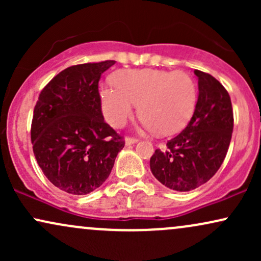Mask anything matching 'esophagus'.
I'll list each match as a JSON object with an SVG mask.
<instances>
[{
	"mask_svg": "<svg viewBox=\"0 0 261 261\" xmlns=\"http://www.w3.org/2000/svg\"><path fill=\"white\" fill-rule=\"evenodd\" d=\"M137 139H135V137H126V140H125V143H126V146H130V145H134V143L137 142Z\"/></svg>",
	"mask_w": 261,
	"mask_h": 261,
	"instance_id": "1",
	"label": "esophagus"
}]
</instances>
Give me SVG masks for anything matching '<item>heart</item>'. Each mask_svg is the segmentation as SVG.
Returning <instances> with one entry per match:
<instances>
[{
    "instance_id": "b5f03b06",
    "label": "heart",
    "mask_w": 261,
    "mask_h": 261,
    "mask_svg": "<svg viewBox=\"0 0 261 261\" xmlns=\"http://www.w3.org/2000/svg\"><path fill=\"white\" fill-rule=\"evenodd\" d=\"M113 82L101 86L100 100L104 118L114 127L124 126L140 103L145 126L170 135L185 126L195 109L196 83L181 71L120 70Z\"/></svg>"
}]
</instances>
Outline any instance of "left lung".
Here are the masks:
<instances>
[{
    "mask_svg": "<svg viewBox=\"0 0 261 261\" xmlns=\"http://www.w3.org/2000/svg\"><path fill=\"white\" fill-rule=\"evenodd\" d=\"M199 97L184 130L155 149L149 160L152 174L167 188L190 191L212 178L222 166L233 133L228 92L211 74L195 70Z\"/></svg>",
    "mask_w": 261,
    "mask_h": 261,
    "instance_id": "1",
    "label": "left lung"
}]
</instances>
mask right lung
Masks as SVG:
<instances>
[{
	"mask_svg": "<svg viewBox=\"0 0 261 261\" xmlns=\"http://www.w3.org/2000/svg\"><path fill=\"white\" fill-rule=\"evenodd\" d=\"M115 64L107 60L65 68L44 87L33 114L35 160L55 187L72 195L99 188L112 172L124 137L104 121L98 85Z\"/></svg>",
	"mask_w": 261,
	"mask_h": 261,
	"instance_id": "obj_1",
	"label": "right lung"
}]
</instances>
